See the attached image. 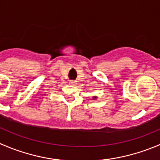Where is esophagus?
<instances>
[{"instance_id": "1", "label": "esophagus", "mask_w": 160, "mask_h": 160, "mask_svg": "<svg viewBox=\"0 0 160 160\" xmlns=\"http://www.w3.org/2000/svg\"><path fill=\"white\" fill-rule=\"evenodd\" d=\"M69 83L70 84H74V83H76V81L75 80H69Z\"/></svg>"}]
</instances>
